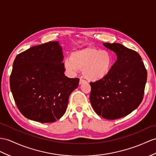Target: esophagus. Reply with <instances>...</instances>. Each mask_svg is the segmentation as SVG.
Wrapping results in <instances>:
<instances>
[{
  "mask_svg": "<svg viewBox=\"0 0 156 156\" xmlns=\"http://www.w3.org/2000/svg\"><path fill=\"white\" fill-rule=\"evenodd\" d=\"M85 83V81L83 79V77H80V80H79V85H82L83 83Z\"/></svg>",
  "mask_w": 156,
  "mask_h": 156,
  "instance_id": "obj_1",
  "label": "esophagus"
}]
</instances>
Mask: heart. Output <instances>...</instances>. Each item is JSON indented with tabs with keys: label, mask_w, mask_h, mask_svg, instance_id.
<instances>
[{
	"label": "heart",
	"mask_w": 156,
	"mask_h": 156,
	"mask_svg": "<svg viewBox=\"0 0 156 156\" xmlns=\"http://www.w3.org/2000/svg\"><path fill=\"white\" fill-rule=\"evenodd\" d=\"M63 67L71 75L83 69L84 77L90 81L102 80L111 73L114 65L111 53L95 48L87 47L71 52L70 58H66Z\"/></svg>",
	"instance_id": "1"
}]
</instances>
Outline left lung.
I'll list each match as a JSON object with an SVG mask.
<instances>
[{
	"mask_svg": "<svg viewBox=\"0 0 156 156\" xmlns=\"http://www.w3.org/2000/svg\"><path fill=\"white\" fill-rule=\"evenodd\" d=\"M117 60L102 80L90 83V101L98 116L115 120L131 113L142 101L147 71L137 52L119 43H104Z\"/></svg>",
	"mask_w": 156,
	"mask_h": 156,
	"instance_id": "left-lung-1",
	"label": "left lung"
}]
</instances>
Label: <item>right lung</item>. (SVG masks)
<instances>
[{
    "instance_id": "right-lung-1",
    "label": "right lung",
    "mask_w": 156,
    "mask_h": 156,
    "mask_svg": "<svg viewBox=\"0 0 156 156\" xmlns=\"http://www.w3.org/2000/svg\"><path fill=\"white\" fill-rule=\"evenodd\" d=\"M63 60L59 41L32 47L16 57L10 86L17 107L26 118L54 122L65 114L79 79L66 77Z\"/></svg>"
}]
</instances>
